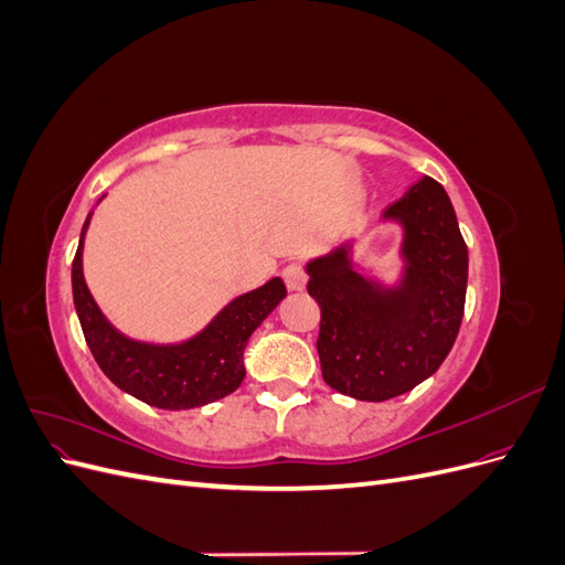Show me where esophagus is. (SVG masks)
<instances>
[{"mask_svg": "<svg viewBox=\"0 0 565 565\" xmlns=\"http://www.w3.org/2000/svg\"><path fill=\"white\" fill-rule=\"evenodd\" d=\"M282 278H285V285L292 289V292H301V289L306 287V270L299 264L285 266Z\"/></svg>", "mask_w": 565, "mask_h": 565, "instance_id": "esophagus-1", "label": "esophagus"}]
</instances>
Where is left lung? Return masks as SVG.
<instances>
[{
  "instance_id": "obj_1",
  "label": "left lung",
  "mask_w": 565,
  "mask_h": 565,
  "mask_svg": "<svg viewBox=\"0 0 565 565\" xmlns=\"http://www.w3.org/2000/svg\"><path fill=\"white\" fill-rule=\"evenodd\" d=\"M401 231L398 278L386 282L355 262V241L306 262L320 306L322 380L355 401L413 391L446 361L465 316L469 252L452 202L424 177L382 212Z\"/></svg>"
}]
</instances>
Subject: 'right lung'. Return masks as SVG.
<instances>
[{"instance_id": "right-lung-1", "label": "right lung", "mask_w": 565, "mask_h": 565, "mask_svg": "<svg viewBox=\"0 0 565 565\" xmlns=\"http://www.w3.org/2000/svg\"><path fill=\"white\" fill-rule=\"evenodd\" d=\"M92 214L82 226L73 262V299L84 339L106 377L129 396L160 409L202 407L233 393L245 380L249 337L287 297L282 278H270L252 292L231 299L188 339L158 344L127 337L98 309L84 280L82 252Z\"/></svg>"}]
</instances>
